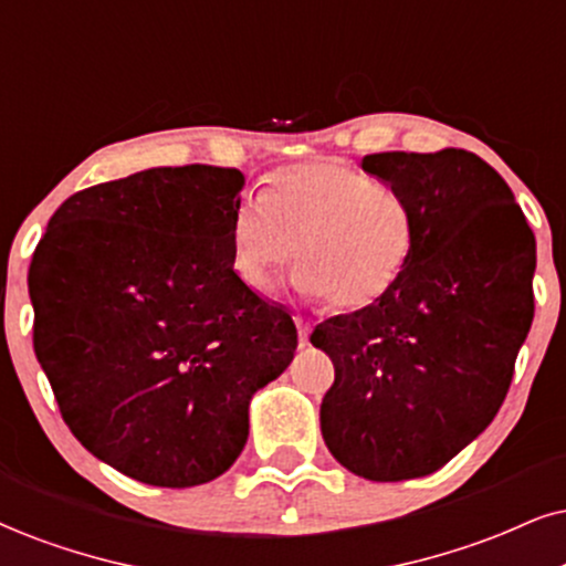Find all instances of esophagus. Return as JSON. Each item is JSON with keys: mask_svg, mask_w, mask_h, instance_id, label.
<instances>
[{"mask_svg": "<svg viewBox=\"0 0 566 566\" xmlns=\"http://www.w3.org/2000/svg\"><path fill=\"white\" fill-rule=\"evenodd\" d=\"M296 327H298V344L306 346V344H310V333H312V325L306 323V319L296 317Z\"/></svg>", "mask_w": 566, "mask_h": 566, "instance_id": "esophagus-1", "label": "esophagus"}]
</instances>
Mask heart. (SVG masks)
<instances>
[{"label": "heart", "instance_id": "b5f03b06", "mask_svg": "<svg viewBox=\"0 0 566 566\" xmlns=\"http://www.w3.org/2000/svg\"><path fill=\"white\" fill-rule=\"evenodd\" d=\"M228 243L235 277L256 294L296 256L298 294L361 312L399 285L415 256L417 218L396 188L338 163H302L272 172L260 201H239Z\"/></svg>", "mask_w": 566, "mask_h": 566}]
</instances>
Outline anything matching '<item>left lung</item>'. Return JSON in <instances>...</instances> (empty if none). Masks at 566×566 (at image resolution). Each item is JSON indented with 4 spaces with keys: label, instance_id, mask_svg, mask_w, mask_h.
Segmentation results:
<instances>
[{
    "label": "left lung",
    "instance_id": "obj_1",
    "mask_svg": "<svg viewBox=\"0 0 566 566\" xmlns=\"http://www.w3.org/2000/svg\"><path fill=\"white\" fill-rule=\"evenodd\" d=\"M361 170L415 209V256L386 298L325 319L310 340L336 367L325 446L354 475L396 483L441 470L504 403L533 325L535 235L472 151H382Z\"/></svg>",
    "mask_w": 566,
    "mask_h": 566
}]
</instances>
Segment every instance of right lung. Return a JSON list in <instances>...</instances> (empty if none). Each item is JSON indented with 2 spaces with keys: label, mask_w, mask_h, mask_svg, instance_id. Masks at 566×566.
Returning a JSON list of instances; mask_svg holds the SVG:
<instances>
[{
  "label": "right lung",
  "mask_w": 566,
  "mask_h": 566,
  "mask_svg": "<svg viewBox=\"0 0 566 566\" xmlns=\"http://www.w3.org/2000/svg\"><path fill=\"white\" fill-rule=\"evenodd\" d=\"M235 167H151L73 193L33 251V348L96 459L159 488L209 483L249 403L294 359L285 306L230 268Z\"/></svg>",
  "instance_id": "obj_1"
}]
</instances>
